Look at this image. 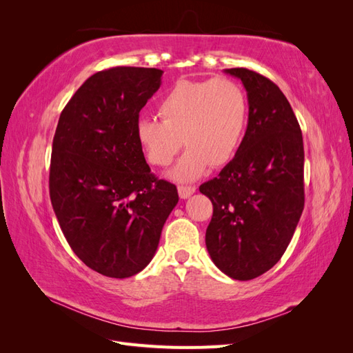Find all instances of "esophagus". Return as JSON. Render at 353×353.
Segmentation results:
<instances>
[{"label": "esophagus", "instance_id": "obj_1", "mask_svg": "<svg viewBox=\"0 0 353 353\" xmlns=\"http://www.w3.org/2000/svg\"><path fill=\"white\" fill-rule=\"evenodd\" d=\"M196 193V187L194 185H179L178 187V194L181 199H188L190 196H193Z\"/></svg>", "mask_w": 353, "mask_h": 353}]
</instances>
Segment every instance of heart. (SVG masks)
Instances as JSON below:
<instances>
[{
  "instance_id": "1",
  "label": "heart",
  "mask_w": 353,
  "mask_h": 353,
  "mask_svg": "<svg viewBox=\"0 0 353 353\" xmlns=\"http://www.w3.org/2000/svg\"><path fill=\"white\" fill-rule=\"evenodd\" d=\"M156 117H141L135 138L148 163L166 166L187 150L169 172L176 181H191L213 165L230 162L237 153L248 125L249 103L244 90L228 78L179 81L159 103Z\"/></svg>"
}]
</instances>
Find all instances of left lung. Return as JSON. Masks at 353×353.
I'll return each instance as SVG.
<instances>
[{"instance_id":"1","label":"left lung","mask_w":353,"mask_h":353,"mask_svg":"<svg viewBox=\"0 0 353 353\" xmlns=\"http://www.w3.org/2000/svg\"><path fill=\"white\" fill-rule=\"evenodd\" d=\"M239 78L249 101L248 130L231 162L200 185L213 215L206 248L234 280L262 275L281 259L305 206L303 138L290 103L276 85L244 68Z\"/></svg>"}]
</instances>
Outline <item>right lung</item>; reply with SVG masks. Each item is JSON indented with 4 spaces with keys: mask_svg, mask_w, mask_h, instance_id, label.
Listing matches in <instances>:
<instances>
[{
    "mask_svg": "<svg viewBox=\"0 0 353 353\" xmlns=\"http://www.w3.org/2000/svg\"><path fill=\"white\" fill-rule=\"evenodd\" d=\"M162 74L126 66L94 73L63 109L52 140L50 199L60 228L88 268L112 279L150 263L178 203L176 187L150 172L135 138Z\"/></svg>",
    "mask_w": 353,
    "mask_h": 353,
    "instance_id": "obj_1",
    "label": "right lung"
}]
</instances>
